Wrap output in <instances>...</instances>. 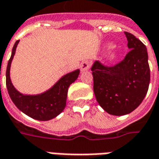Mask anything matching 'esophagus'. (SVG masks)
I'll list each match as a JSON object with an SVG mask.
<instances>
[{
    "mask_svg": "<svg viewBox=\"0 0 159 159\" xmlns=\"http://www.w3.org/2000/svg\"><path fill=\"white\" fill-rule=\"evenodd\" d=\"M80 68H81V70H82V71L89 70V68H90V63H89L88 61H83L81 63V65H80Z\"/></svg>",
    "mask_w": 159,
    "mask_h": 159,
    "instance_id": "34e87169",
    "label": "esophagus"
}]
</instances>
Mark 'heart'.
<instances>
[{
	"label": "heart",
	"mask_w": 159,
	"mask_h": 159,
	"mask_svg": "<svg viewBox=\"0 0 159 159\" xmlns=\"http://www.w3.org/2000/svg\"><path fill=\"white\" fill-rule=\"evenodd\" d=\"M111 46H112V44H110V43L108 44V48H110ZM116 56H117V55H116V52H112L111 53V55H110V59H115L116 57Z\"/></svg>",
	"instance_id": "1"
}]
</instances>
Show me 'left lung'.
Masks as SVG:
<instances>
[{
    "instance_id": "8db88e82",
    "label": "left lung",
    "mask_w": 159,
    "mask_h": 159,
    "mask_svg": "<svg viewBox=\"0 0 159 159\" xmlns=\"http://www.w3.org/2000/svg\"><path fill=\"white\" fill-rule=\"evenodd\" d=\"M125 34L130 50L121 61L107 66L96 61L91 68L98 103L113 116H125L135 110L144 99L150 83L145 44L128 32Z\"/></svg>"
}]
</instances>
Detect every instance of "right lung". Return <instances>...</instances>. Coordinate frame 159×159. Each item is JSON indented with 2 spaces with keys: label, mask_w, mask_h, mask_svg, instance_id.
<instances>
[{
  "label": "right lung",
  "mask_w": 159,
  "mask_h": 159,
  "mask_svg": "<svg viewBox=\"0 0 159 159\" xmlns=\"http://www.w3.org/2000/svg\"><path fill=\"white\" fill-rule=\"evenodd\" d=\"M18 42L19 40L16 41L12 48L6 72V83L9 96L17 109L28 116L37 120H50L64 110L66 104L68 88L78 77L80 70H76L63 76L51 89L43 93L38 95L22 94L14 88L10 79L11 63Z\"/></svg>",
  "instance_id": "1"
}]
</instances>
